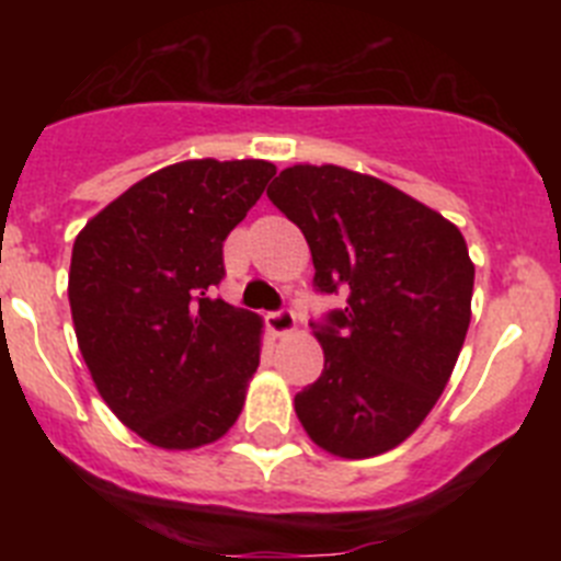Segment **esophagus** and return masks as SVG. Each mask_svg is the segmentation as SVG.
I'll use <instances>...</instances> for the list:
<instances>
[{
	"instance_id": "esophagus-1",
	"label": "esophagus",
	"mask_w": 561,
	"mask_h": 561,
	"mask_svg": "<svg viewBox=\"0 0 561 561\" xmlns=\"http://www.w3.org/2000/svg\"><path fill=\"white\" fill-rule=\"evenodd\" d=\"M266 329L272 331V336H289L297 331V320L289 309L272 311V314L266 317Z\"/></svg>"
}]
</instances>
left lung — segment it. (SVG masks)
I'll return each mask as SVG.
<instances>
[{"label": "left lung", "instance_id": "1", "mask_svg": "<svg viewBox=\"0 0 561 561\" xmlns=\"http://www.w3.org/2000/svg\"><path fill=\"white\" fill-rule=\"evenodd\" d=\"M309 241L320 291H351L314 331L323 374L295 396L317 447L374 458L408 440L447 388L472 320L458 227L399 187L340 165H291L266 191Z\"/></svg>", "mask_w": 561, "mask_h": 561}]
</instances>
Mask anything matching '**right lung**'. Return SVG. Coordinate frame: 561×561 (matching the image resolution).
Masks as SVG:
<instances>
[{"instance_id": "1", "label": "right lung", "mask_w": 561, "mask_h": 561, "mask_svg": "<svg viewBox=\"0 0 561 561\" xmlns=\"http://www.w3.org/2000/svg\"><path fill=\"white\" fill-rule=\"evenodd\" d=\"M266 160H185L108 202L72 247L69 309L98 393L151 447L219 440L244 408L264 320L213 286L221 244L261 199Z\"/></svg>"}]
</instances>
